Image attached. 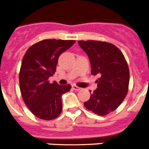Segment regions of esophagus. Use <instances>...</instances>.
Segmentation results:
<instances>
[{"label":"esophagus","instance_id":"1","mask_svg":"<svg viewBox=\"0 0 149 149\" xmlns=\"http://www.w3.org/2000/svg\"><path fill=\"white\" fill-rule=\"evenodd\" d=\"M72 89H74V90L76 91H79V90H81V88L78 87V86H77L76 85H72Z\"/></svg>","mask_w":149,"mask_h":149}]
</instances>
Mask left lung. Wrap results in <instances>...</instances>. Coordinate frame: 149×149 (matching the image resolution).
Returning <instances> with one entry per match:
<instances>
[{
    "label": "left lung",
    "mask_w": 149,
    "mask_h": 149,
    "mask_svg": "<svg viewBox=\"0 0 149 149\" xmlns=\"http://www.w3.org/2000/svg\"><path fill=\"white\" fill-rule=\"evenodd\" d=\"M78 44L89 56L91 74L101 75L96 81L98 88L84 106L98 116L107 115L122 103L128 91L130 74L127 61L122 51L111 43L81 40Z\"/></svg>",
    "instance_id": "1"
}]
</instances>
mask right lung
I'll return each instance as SVG.
<instances>
[{
	"instance_id": "obj_1",
	"label": "right lung",
	"mask_w": 149,
	"mask_h": 149,
	"mask_svg": "<svg viewBox=\"0 0 149 149\" xmlns=\"http://www.w3.org/2000/svg\"><path fill=\"white\" fill-rule=\"evenodd\" d=\"M74 40L45 39L26 51L19 72L21 93L27 108L44 120H52L61 113L62 95L71 85L51 84L49 77L56 72L60 55L72 47Z\"/></svg>"
}]
</instances>
